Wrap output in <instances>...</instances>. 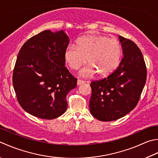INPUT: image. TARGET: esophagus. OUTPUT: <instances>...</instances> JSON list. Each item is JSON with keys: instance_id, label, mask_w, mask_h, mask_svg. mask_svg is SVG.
Masks as SVG:
<instances>
[{"instance_id": "34e87169", "label": "esophagus", "mask_w": 158, "mask_h": 158, "mask_svg": "<svg viewBox=\"0 0 158 158\" xmlns=\"http://www.w3.org/2000/svg\"><path fill=\"white\" fill-rule=\"evenodd\" d=\"M85 81H82V80H80V79H78L77 80V85H80L83 84V83H84Z\"/></svg>"}]
</instances>
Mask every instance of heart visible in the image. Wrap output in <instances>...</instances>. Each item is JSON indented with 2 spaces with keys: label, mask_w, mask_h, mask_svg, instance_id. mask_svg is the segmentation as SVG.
<instances>
[{
  "label": "heart",
  "mask_w": 158,
  "mask_h": 158,
  "mask_svg": "<svg viewBox=\"0 0 158 158\" xmlns=\"http://www.w3.org/2000/svg\"><path fill=\"white\" fill-rule=\"evenodd\" d=\"M64 60L71 69L77 70L86 61L89 64L79 75L89 77L96 73L101 77L112 74L120 64L122 48L118 41L104 35H88L80 38L75 46H68Z\"/></svg>",
  "instance_id": "heart-1"
}]
</instances>
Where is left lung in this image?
I'll return each instance as SVG.
<instances>
[{"label": "left lung", "instance_id": "obj_1", "mask_svg": "<svg viewBox=\"0 0 158 158\" xmlns=\"http://www.w3.org/2000/svg\"><path fill=\"white\" fill-rule=\"evenodd\" d=\"M123 58L118 67L106 78L90 83L89 110L101 121H113L134 109L146 83L143 55L134 42L118 36Z\"/></svg>", "mask_w": 158, "mask_h": 158}]
</instances>
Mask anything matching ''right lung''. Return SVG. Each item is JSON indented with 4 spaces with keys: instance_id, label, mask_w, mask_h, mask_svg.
I'll list each match as a JSON object with an SVG mask.
<instances>
[{
    "instance_id": "add662e5",
    "label": "right lung",
    "mask_w": 158,
    "mask_h": 158,
    "mask_svg": "<svg viewBox=\"0 0 158 158\" xmlns=\"http://www.w3.org/2000/svg\"><path fill=\"white\" fill-rule=\"evenodd\" d=\"M69 44L64 30H46L28 40L18 52L13 85L18 103L31 115L51 120L66 111V95L77 86L65 67Z\"/></svg>"
}]
</instances>
